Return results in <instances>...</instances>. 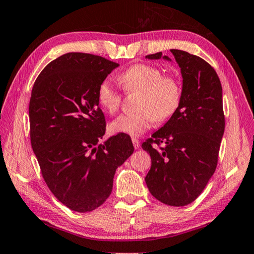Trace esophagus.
<instances>
[{
    "label": "esophagus",
    "mask_w": 254,
    "mask_h": 254,
    "mask_svg": "<svg viewBox=\"0 0 254 254\" xmlns=\"http://www.w3.org/2000/svg\"><path fill=\"white\" fill-rule=\"evenodd\" d=\"M132 143H133V147H135V149H138V148L140 147V142L139 140L137 139V138H132Z\"/></svg>",
    "instance_id": "34e87169"
}]
</instances>
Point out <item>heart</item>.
Returning a JSON list of instances; mask_svg holds the SVG:
<instances>
[{"instance_id": "1", "label": "heart", "mask_w": 254, "mask_h": 254, "mask_svg": "<svg viewBox=\"0 0 254 254\" xmlns=\"http://www.w3.org/2000/svg\"><path fill=\"white\" fill-rule=\"evenodd\" d=\"M119 83L126 93H139L136 111L121 115L111 124L115 133L140 136L150 128L154 121L165 122L178 109L181 87L172 76H165L162 70L148 64H136L119 75ZM98 104L105 112L114 115L121 107L122 94L109 79H104L97 88Z\"/></svg>"}]
</instances>
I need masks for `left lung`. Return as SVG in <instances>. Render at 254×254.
Masks as SVG:
<instances>
[{
    "instance_id": "1",
    "label": "left lung",
    "mask_w": 254,
    "mask_h": 254,
    "mask_svg": "<svg viewBox=\"0 0 254 254\" xmlns=\"http://www.w3.org/2000/svg\"><path fill=\"white\" fill-rule=\"evenodd\" d=\"M183 75L177 112L142 149L151 157L146 184L160 202L183 207L194 201L216 171L224 132L222 87L216 70L201 57L170 50ZM165 59L162 53L148 60Z\"/></svg>"
}]
</instances>
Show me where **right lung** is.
<instances>
[{"label": "right lung", "instance_id": "right-lung-1", "mask_svg": "<svg viewBox=\"0 0 254 254\" xmlns=\"http://www.w3.org/2000/svg\"><path fill=\"white\" fill-rule=\"evenodd\" d=\"M118 66L102 56L67 53L47 64L33 86V151L52 193L73 211H93L106 201L116 169L133 152L126 133L99 143L106 121L97 88Z\"/></svg>", "mask_w": 254, "mask_h": 254}]
</instances>
